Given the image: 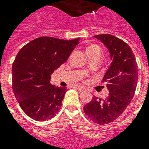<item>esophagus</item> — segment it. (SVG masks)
<instances>
[{
  "label": "esophagus",
  "mask_w": 149,
  "mask_h": 149,
  "mask_svg": "<svg viewBox=\"0 0 149 149\" xmlns=\"http://www.w3.org/2000/svg\"><path fill=\"white\" fill-rule=\"evenodd\" d=\"M77 88L79 89V91H84V90H85V89H84L82 86H77Z\"/></svg>",
  "instance_id": "esophagus-1"
}]
</instances>
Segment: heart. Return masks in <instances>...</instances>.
<instances>
[{
	"mask_svg": "<svg viewBox=\"0 0 149 149\" xmlns=\"http://www.w3.org/2000/svg\"><path fill=\"white\" fill-rule=\"evenodd\" d=\"M100 52V48L97 45H91L86 48V52Z\"/></svg>",
	"mask_w": 149,
	"mask_h": 149,
	"instance_id": "obj_1",
	"label": "heart"
}]
</instances>
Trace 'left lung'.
I'll return each mask as SVG.
<instances>
[{"label":"left lung","mask_w":149,"mask_h":149,"mask_svg":"<svg viewBox=\"0 0 149 149\" xmlns=\"http://www.w3.org/2000/svg\"><path fill=\"white\" fill-rule=\"evenodd\" d=\"M94 37L104 43L111 56V65L103 78V82L107 83L109 95L105 100L93 96L84 107V111L94 123L105 125L116 120L132 101L139 70L135 56L127 43L109 34Z\"/></svg>","instance_id":"obj_1"}]
</instances>
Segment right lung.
Instances as JSON below:
<instances>
[{"label": "right lung", "mask_w": 149, "mask_h": 149, "mask_svg": "<svg viewBox=\"0 0 149 149\" xmlns=\"http://www.w3.org/2000/svg\"><path fill=\"white\" fill-rule=\"evenodd\" d=\"M79 42L39 37L23 46L12 65V89L24 113L36 120H50L58 113L65 87L50 84L52 73L67 60Z\"/></svg>", "instance_id": "1"}]
</instances>
